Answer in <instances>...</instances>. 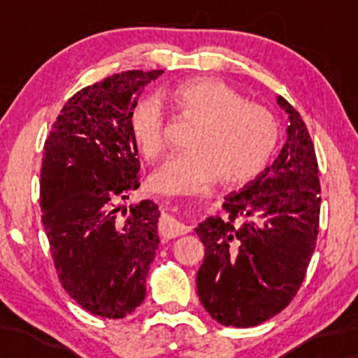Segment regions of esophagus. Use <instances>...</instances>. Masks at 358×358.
<instances>
[{"label":"esophagus","instance_id":"1","mask_svg":"<svg viewBox=\"0 0 358 358\" xmlns=\"http://www.w3.org/2000/svg\"><path fill=\"white\" fill-rule=\"evenodd\" d=\"M159 232H162V236L165 237V239H175V237L190 232V227L176 220L175 217L165 215L162 222H159Z\"/></svg>","mask_w":358,"mask_h":358}]
</instances>
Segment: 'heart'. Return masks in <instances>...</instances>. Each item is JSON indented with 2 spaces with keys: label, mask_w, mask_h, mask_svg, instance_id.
<instances>
[{
  "label": "heart",
  "mask_w": 358,
  "mask_h": 358,
  "mask_svg": "<svg viewBox=\"0 0 358 358\" xmlns=\"http://www.w3.org/2000/svg\"><path fill=\"white\" fill-rule=\"evenodd\" d=\"M180 113L196 121L188 146L151 178L163 193H195L222 180L241 185L268 166L278 145V122L268 109L248 102L231 85L217 79H193L168 92ZM129 131L146 159L166 148V117L156 97H143L129 110Z\"/></svg>",
  "instance_id": "b5f03b06"
}]
</instances>
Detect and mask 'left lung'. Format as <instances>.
Wrapping results in <instances>:
<instances>
[{"label": "left lung", "mask_w": 358, "mask_h": 358, "mask_svg": "<svg viewBox=\"0 0 358 358\" xmlns=\"http://www.w3.org/2000/svg\"><path fill=\"white\" fill-rule=\"evenodd\" d=\"M276 99L289 117L281 153L225 196L224 217L195 229L205 245L196 273L200 303L225 327H256L285 310L316 248L322 196L315 146L298 110Z\"/></svg>", "instance_id": "1"}]
</instances>
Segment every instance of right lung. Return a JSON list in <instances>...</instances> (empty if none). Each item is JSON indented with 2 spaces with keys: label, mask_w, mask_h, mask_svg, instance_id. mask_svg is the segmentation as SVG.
I'll use <instances>...</instances> for the list:
<instances>
[{
  "label": "right lung",
  "mask_w": 358,
  "mask_h": 358,
  "mask_svg": "<svg viewBox=\"0 0 358 358\" xmlns=\"http://www.w3.org/2000/svg\"><path fill=\"white\" fill-rule=\"evenodd\" d=\"M163 71H127L73 94L43 146L40 207L60 285L89 313L124 318L141 305L158 249V205L122 200L139 187L127 124Z\"/></svg>",
  "instance_id": "1"
}]
</instances>
